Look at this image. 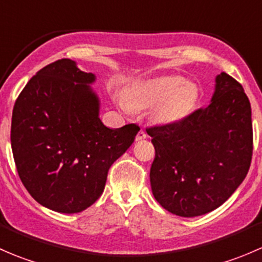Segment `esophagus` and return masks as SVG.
<instances>
[{
	"instance_id": "obj_1",
	"label": "esophagus",
	"mask_w": 262,
	"mask_h": 262,
	"mask_svg": "<svg viewBox=\"0 0 262 262\" xmlns=\"http://www.w3.org/2000/svg\"><path fill=\"white\" fill-rule=\"evenodd\" d=\"M147 133L144 130H139L138 132V134H137V137H136V141H143V139H146L147 138Z\"/></svg>"
}]
</instances>
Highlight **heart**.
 <instances>
[{
	"instance_id": "b5f03b06",
	"label": "heart",
	"mask_w": 262,
	"mask_h": 262,
	"mask_svg": "<svg viewBox=\"0 0 262 262\" xmlns=\"http://www.w3.org/2000/svg\"><path fill=\"white\" fill-rule=\"evenodd\" d=\"M195 102V90L179 76H163L137 82L132 86L126 100H120L125 112L147 109L160 105L155 116L161 123H176L190 113Z\"/></svg>"
}]
</instances>
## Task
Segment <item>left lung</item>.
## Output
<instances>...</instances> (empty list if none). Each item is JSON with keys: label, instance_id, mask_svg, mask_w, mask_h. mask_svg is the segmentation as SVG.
<instances>
[{"label": "left lung", "instance_id": "obj_1", "mask_svg": "<svg viewBox=\"0 0 262 262\" xmlns=\"http://www.w3.org/2000/svg\"><path fill=\"white\" fill-rule=\"evenodd\" d=\"M147 133L156 149L153 196L176 215L191 218L221 207L250 168L251 105L241 83L224 72L216 76L209 106Z\"/></svg>", "mask_w": 262, "mask_h": 262}]
</instances>
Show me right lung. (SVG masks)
I'll use <instances>...</instances> for the list:
<instances>
[{
	"mask_svg": "<svg viewBox=\"0 0 262 262\" xmlns=\"http://www.w3.org/2000/svg\"><path fill=\"white\" fill-rule=\"evenodd\" d=\"M95 80L73 60H55L15 102L11 147L18 176L29 194L54 212L80 213L94 204L109 168L141 129L102 124L99 97L90 86Z\"/></svg>",
	"mask_w": 262,
	"mask_h": 262,
	"instance_id": "1",
	"label": "right lung"
}]
</instances>
